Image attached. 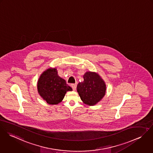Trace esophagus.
I'll list each match as a JSON object with an SVG mask.
<instances>
[{
	"label": "esophagus",
	"mask_w": 153,
	"mask_h": 153,
	"mask_svg": "<svg viewBox=\"0 0 153 153\" xmlns=\"http://www.w3.org/2000/svg\"><path fill=\"white\" fill-rule=\"evenodd\" d=\"M71 87H72V88H73V90H76L77 84H76V83H75V84H71Z\"/></svg>",
	"instance_id": "34e87169"
}]
</instances>
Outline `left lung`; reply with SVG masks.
I'll return each instance as SVG.
<instances>
[{"label": "left lung", "mask_w": 153, "mask_h": 153, "mask_svg": "<svg viewBox=\"0 0 153 153\" xmlns=\"http://www.w3.org/2000/svg\"><path fill=\"white\" fill-rule=\"evenodd\" d=\"M84 81L80 82L77 90L82 100L89 105H94L102 100L105 94V85L96 73L87 71L83 76Z\"/></svg>", "instance_id": "obj_1"}]
</instances>
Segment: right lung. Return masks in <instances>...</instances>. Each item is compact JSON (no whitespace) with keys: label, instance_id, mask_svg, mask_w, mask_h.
Listing matches in <instances>:
<instances>
[{"label":"right lung","instance_id":"right-lung-1","mask_svg":"<svg viewBox=\"0 0 153 153\" xmlns=\"http://www.w3.org/2000/svg\"><path fill=\"white\" fill-rule=\"evenodd\" d=\"M40 96L49 104H57L68 91H72L65 80L57 74L56 68H49L40 76L37 82Z\"/></svg>","mask_w":153,"mask_h":153}]
</instances>
